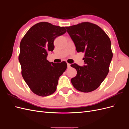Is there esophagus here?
<instances>
[{"label": "esophagus", "instance_id": "obj_1", "mask_svg": "<svg viewBox=\"0 0 129 129\" xmlns=\"http://www.w3.org/2000/svg\"><path fill=\"white\" fill-rule=\"evenodd\" d=\"M67 67H68V68H70V67H71V64L67 63Z\"/></svg>", "mask_w": 129, "mask_h": 129}]
</instances>
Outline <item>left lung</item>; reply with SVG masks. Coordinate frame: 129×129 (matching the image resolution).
<instances>
[{
    "label": "left lung",
    "mask_w": 129,
    "mask_h": 129,
    "mask_svg": "<svg viewBox=\"0 0 129 129\" xmlns=\"http://www.w3.org/2000/svg\"><path fill=\"white\" fill-rule=\"evenodd\" d=\"M78 53H84L85 65L76 63L77 75L71 79L77 90L89 92L98 88L107 77L112 58L110 38L104 31L94 24L88 22L66 27Z\"/></svg>",
    "instance_id": "left-lung-1"
}]
</instances>
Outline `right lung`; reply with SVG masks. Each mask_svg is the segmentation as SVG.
<instances>
[{"mask_svg":"<svg viewBox=\"0 0 129 129\" xmlns=\"http://www.w3.org/2000/svg\"><path fill=\"white\" fill-rule=\"evenodd\" d=\"M66 31L64 27L41 22L31 27L22 39L19 55L21 74L35 94L47 96L56 91L58 79L67 64L65 61L50 62L47 56L54 50L55 39Z\"/></svg>","mask_w":129,"mask_h":129,"instance_id":"right-lung-1","label":"right lung"}]
</instances>
